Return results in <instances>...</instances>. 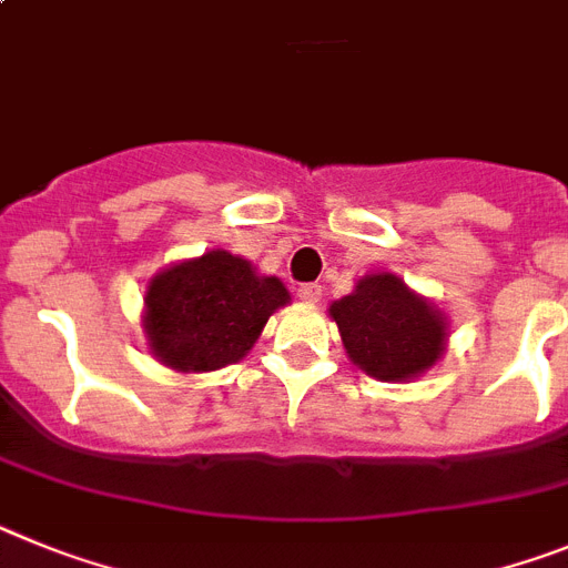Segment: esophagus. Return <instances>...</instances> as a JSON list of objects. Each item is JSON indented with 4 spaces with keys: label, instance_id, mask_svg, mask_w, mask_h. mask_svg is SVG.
<instances>
[{
    "label": "esophagus",
    "instance_id": "esophagus-1",
    "mask_svg": "<svg viewBox=\"0 0 568 568\" xmlns=\"http://www.w3.org/2000/svg\"><path fill=\"white\" fill-rule=\"evenodd\" d=\"M300 300H305V303H320L323 300V285L320 283H303L297 288Z\"/></svg>",
    "mask_w": 568,
    "mask_h": 568
}]
</instances>
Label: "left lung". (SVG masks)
Returning <instances> with one entry per match:
<instances>
[{"instance_id": "left-lung-1", "label": "left lung", "mask_w": 568, "mask_h": 568, "mask_svg": "<svg viewBox=\"0 0 568 568\" xmlns=\"http://www.w3.org/2000/svg\"><path fill=\"white\" fill-rule=\"evenodd\" d=\"M345 354L377 379H412L443 354L446 323L440 312L394 274L359 280L357 291L332 303Z\"/></svg>"}]
</instances>
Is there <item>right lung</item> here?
Listing matches in <instances>:
<instances>
[{"mask_svg":"<svg viewBox=\"0 0 568 568\" xmlns=\"http://www.w3.org/2000/svg\"><path fill=\"white\" fill-rule=\"evenodd\" d=\"M285 303L288 291L277 277H256L248 260L209 251L151 280L148 345L176 372H214L243 359Z\"/></svg>","mask_w":568,"mask_h":568,"instance_id":"add662e5","label":"right lung"}]
</instances>
